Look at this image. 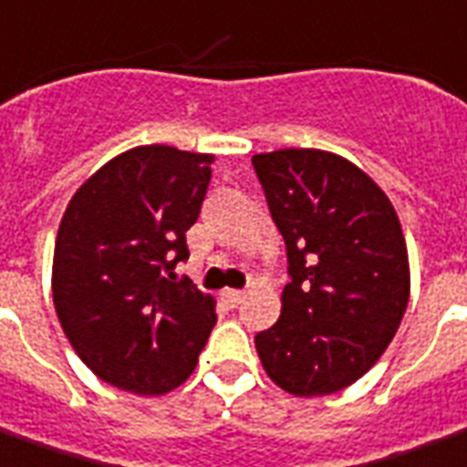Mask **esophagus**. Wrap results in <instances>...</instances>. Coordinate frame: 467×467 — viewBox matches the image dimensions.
Returning a JSON list of instances; mask_svg holds the SVG:
<instances>
[{"label":"esophagus","mask_w":467,"mask_h":467,"mask_svg":"<svg viewBox=\"0 0 467 467\" xmlns=\"http://www.w3.org/2000/svg\"><path fill=\"white\" fill-rule=\"evenodd\" d=\"M223 301H225L230 308H237V306L244 301V291H234V289H227L223 291Z\"/></svg>","instance_id":"obj_1"}]
</instances>
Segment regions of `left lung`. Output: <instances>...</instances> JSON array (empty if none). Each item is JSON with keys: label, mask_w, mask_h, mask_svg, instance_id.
Returning a JSON list of instances; mask_svg holds the SVG:
<instances>
[{"label": "left lung", "mask_w": 467, "mask_h": 467, "mask_svg": "<svg viewBox=\"0 0 467 467\" xmlns=\"http://www.w3.org/2000/svg\"><path fill=\"white\" fill-rule=\"evenodd\" d=\"M252 166L291 279L279 320L254 336L259 360L296 397L345 389L382 358L407 311L400 218L365 171L330 151L281 149Z\"/></svg>", "instance_id": "left-lung-1"}]
</instances>
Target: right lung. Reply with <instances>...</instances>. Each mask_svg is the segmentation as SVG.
<instances>
[{"label": "right lung", "mask_w": 467, "mask_h": 467, "mask_svg": "<svg viewBox=\"0 0 467 467\" xmlns=\"http://www.w3.org/2000/svg\"><path fill=\"white\" fill-rule=\"evenodd\" d=\"M213 156L151 144L115 156L78 188L53 252V304L78 358L117 389L154 397L195 369L215 301L188 276L186 233Z\"/></svg>", "instance_id": "add662e5"}]
</instances>
